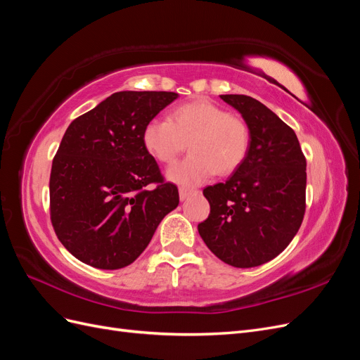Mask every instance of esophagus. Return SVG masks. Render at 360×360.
Instances as JSON below:
<instances>
[{
  "label": "esophagus",
  "instance_id": "esophagus-1",
  "mask_svg": "<svg viewBox=\"0 0 360 360\" xmlns=\"http://www.w3.org/2000/svg\"><path fill=\"white\" fill-rule=\"evenodd\" d=\"M197 191H192V189H186V188H180V191H179V195H180V200L181 201H184L186 198H189L192 193H195Z\"/></svg>",
  "mask_w": 360,
  "mask_h": 360
}]
</instances>
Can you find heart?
Returning <instances> with one entry per match:
<instances>
[{"label":"heart","mask_w":360,"mask_h":360,"mask_svg":"<svg viewBox=\"0 0 360 360\" xmlns=\"http://www.w3.org/2000/svg\"><path fill=\"white\" fill-rule=\"evenodd\" d=\"M146 150L162 163H172L189 143L191 156L168 169L171 181L197 186L214 174L228 176L245 162L250 134L245 120L228 114L207 99L183 103L168 120L153 118L144 126Z\"/></svg>","instance_id":"heart-1"}]
</instances>
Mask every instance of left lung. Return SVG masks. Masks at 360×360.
I'll return each instance as SVG.
<instances>
[{"label":"left lung","instance_id":"8db88e82","mask_svg":"<svg viewBox=\"0 0 360 360\" xmlns=\"http://www.w3.org/2000/svg\"><path fill=\"white\" fill-rule=\"evenodd\" d=\"M221 99L242 114L250 144L230 179L202 191L210 214L198 233L224 263L248 269L278 257L299 231L307 207V159L294 130L266 105L245 94Z\"/></svg>","mask_w":360,"mask_h":360}]
</instances>
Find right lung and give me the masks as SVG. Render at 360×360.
<instances>
[{"label":"right lung","instance_id":"1","mask_svg":"<svg viewBox=\"0 0 360 360\" xmlns=\"http://www.w3.org/2000/svg\"><path fill=\"white\" fill-rule=\"evenodd\" d=\"M177 97L118 91L68 127L52 160L51 222L82 263L103 270L132 264L179 205L177 186L165 183L143 143L144 126Z\"/></svg>","mask_w":360,"mask_h":360}]
</instances>
